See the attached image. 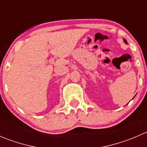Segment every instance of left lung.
I'll use <instances>...</instances> for the list:
<instances>
[{"instance_id":"8db88e82","label":"left lung","mask_w":147,"mask_h":147,"mask_svg":"<svg viewBox=\"0 0 147 147\" xmlns=\"http://www.w3.org/2000/svg\"><path fill=\"white\" fill-rule=\"evenodd\" d=\"M124 42H125V43H126V44H127V40H125V39H124Z\"/></svg>"}]
</instances>
